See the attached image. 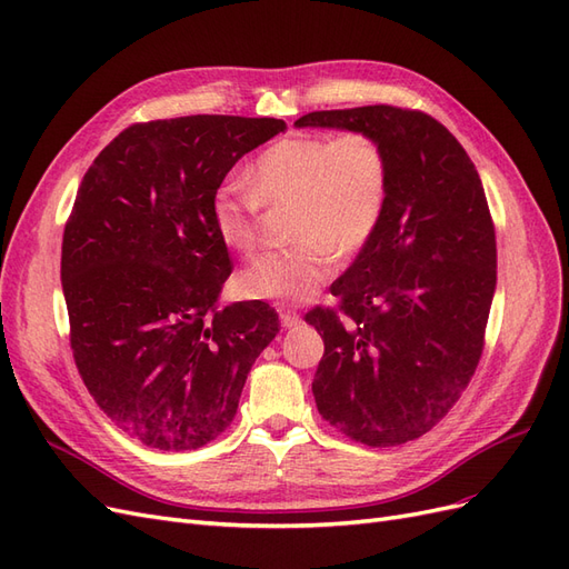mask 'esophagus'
<instances>
[{
	"instance_id": "1",
	"label": "esophagus",
	"mask_w": 569,
	"mask_h": 569,
	"mask_svg": "<svg viewBox=\"0 0 569 569\" xmlns=\"http://www.w3.org/2000/svg\"><path fill=\"white\" fill-rule=\"evenodd\" d=\"M280 320H282V327H295L301 322V316L297 311H287V308H280Z\"/></svg>"
}]
</instances>
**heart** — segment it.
Returning <instances> with one entry per match:
<instances>
[{
	"label": "heart",
	"instance_id": "b5f03b06",
	"mask_svg": "<svg viewBox=\"0 0 569 569\" xmlns=\"http://www.w3.org/2000/svg\"><path fill=\"white\" fill-rule=\"evenodd\" d=\"M247 189L220 187L211 201L218 239L239 253L261 242V209L289 206L287 232L295 244L256 258L237 274L249 299L299 303L332 278L337 253L366 249L380 230L391 194V159L370 130L291 134L258 153Z\"/></svg>",
	"mask_w": 569,
	"mask_h": 569
}]
</instances>
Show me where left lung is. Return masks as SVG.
<instances>
[{"mask_svg": "<svg viewBox=\"0 0 569 569\" xmlns=\"http://www.w3.org/2000/svg\"><path fill=\"white\" fill-rule=\"evenodd\" d=\"M295 126L363 128L385 142L391 194L380 230L306 313L325 341L313 377L322 420L370 449L429 432L470 385L496 289V230L468 151L437 118L372 104Z\"/></svg>", "mask_w": 569, "mask_h": 569, "instance_id": "1", "label": "left lung"}]
</instances>
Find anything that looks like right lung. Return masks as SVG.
Instances as JSON below:
<instances>
[{"instance_id":"1","label":"right lung","mask_w":569,"mask_h":569,"mask_svg":"<svg viewBox=\"0 0 569 569\" xmlns=\"http://www.w3.org/2000/svg\"><path fill=\"white\" fill-rule=\"evenodd\" d=\"M280 118L132 123L84 173L61 244L71 351L107 416L149 449H201L230 427L247 375L280 332L274 308L216 311L232 272L211 201Z\"/></svg>"}]
</instances>
